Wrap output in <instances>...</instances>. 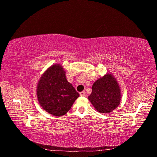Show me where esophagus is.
<instances>
[{
    "mask_svg": "<svg viewBox=\"0 0 157 157\" xmlns=\"http://www.w3.org/2000/svg\"><path fill=\"white\" fill-rule=\"evenodd\" d=\"M79 94H80V96H84L86 95V92H85V91H82L79 93Z\"/></svg>",
    "mask_w": 157,
    "mask_h": 157,
    "instance_id": "1",
    "label": "esophagus"
}]
</instances>
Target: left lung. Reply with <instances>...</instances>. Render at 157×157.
Segmentation results:
<instances>
[{
    "instance_id": "left-lung-1",
    "label": "left lung",
    "mask_w": 157,
    "mask_h": 157,
    "mask_svg": "<svg viewBox=\"0 0 157 157\" xmlns=\"http://www.w3.org/2000/svg\"><path fill=\"white\" fill-rule=\"evenodd\" d=\"M88 98L99 113H110L117 108L121 101L118 83L111 74L105 75L94 83Z\"/></svg>"
}]
</instances>
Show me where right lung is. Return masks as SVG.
I'll list each match as a JSON object with an SVG mask.
<instances>
[{
	"label": "right lung",
	"mask_w": 157,
	"mask_h": 157,
	"mask_svg": "<svg viewBox=\"0 0 157 157\" xmlns=\"http://www.w3.org/2000/svg\"><path fill=\"white\" fill-rule=\"evenodd\" d=\"M37 95L44 110L61 117L70 110L79 94L67 81L62 66L56 64L47 69L40 79Z\"/></svg>",
	"instance_id": "add662e5"
}]
</instances>
